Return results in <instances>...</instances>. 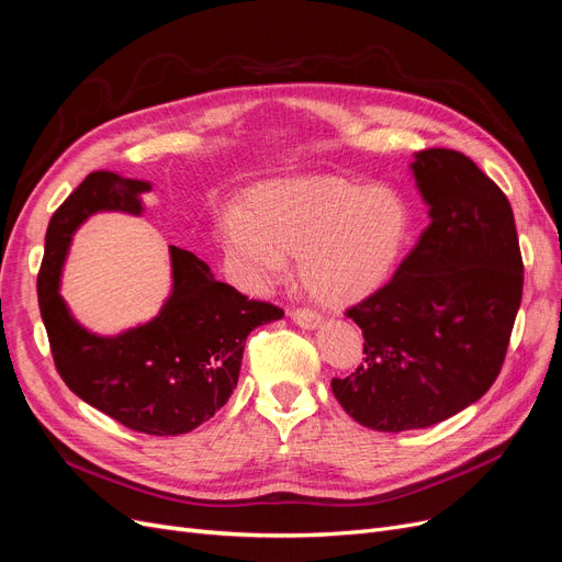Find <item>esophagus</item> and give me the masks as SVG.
<instances>
[{"label":"esophagus","mask_w":562,"mask_h":562,"mask_svg":"<svg viewBox=\"0 0 562 562\" xmlns=\"http://www.w3.org/2000/svg\"><path fill=\"white\" fill-rule=\"evenodd\" d=\"M291 318L297 323L300 328H307V330L316 328L318 323H321V314L314 312V310H293Z\"/></svg>","instance_id":"esophagus-1"}]
</instances>
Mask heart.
<instances>
[{"label":"heart","mask_w":562,"mask_h":562,"mask_svg":"<svg viewBox=\"0 0 562 562\" xmlns=\"http://www.w3.org/2000/svg\"><path fill=\"white\" fill-rule=\"evenodd\" d=\"M411 225V209L391 187L307 176L258 187L248 199V213L227 209L220 220V241L252 291L277 283L285 274V255H293L314 297L349 304L391 279Z\"/></svg>","instance_id":"1"}]
</instances>
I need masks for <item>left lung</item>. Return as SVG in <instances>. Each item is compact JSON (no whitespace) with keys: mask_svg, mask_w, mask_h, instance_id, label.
<instances>
[{"mask_svg":"<svg viewBox=\"0 0 562 562\" xmlns=\"http://www.w3.org/2000/svg\"><path fill=\"white\" fill-rule=\"evenodd\" d=\"M429 227L380 291L347 310L363 363L330 382L349 417L375 431L427 429L497 380L522 297V258L506 194L462 151L411 164Z\"/></svg>","mask_w":562,"mask_h":562,"instance_id":"1","label":"left lung"}]
</instances>
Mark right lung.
Returning a JSON list of instances; mask_svg holds the SVG:
<instances>
[{"label": "right lung", "instance_id": "right-lung-1", "mask_svg": "<svg viewBox=\"0 0 562 562\" xmlns=\"http://www.w3.org/2000/svg\"><path fill=\"white\" fill-rule=\"evenodd\" d=\"M145 180L93 171L67 196L46 229L37 277L40 312L63 382L124 427L149 436L196 429L239 382L246 337L283 310L215 281L194 252L171 246L173 291L159 316L114 337L81 328L58 293L72 234L98 211L143 213Z\"/></svg>", "mask_w": 562, "mask_h": 562}]
</instances>
